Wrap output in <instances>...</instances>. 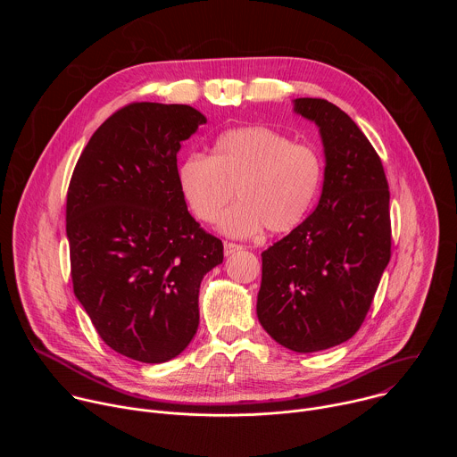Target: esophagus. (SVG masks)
<instances>
[{"instance_id": "34e87169", "label": "esophagus", "mask_w": 457, "mask_h": 457, "mask_svg": "<svg viewBox=\"0 0 457 457\" xmlns=\"http://www.w3.org/2000/svg\"><path fill=\"white\" fill-rule=\"evenodd\" d=\"M242 249H244V245H240V244H233V242H226L224 244V254L226 256H229V254H233L237 251H242Z\"/></svg>"}]
</instances>
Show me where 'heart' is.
<instances>
[{
  "mask_svg": "<svg viewBox=\"0 0 457 457\" xmlns=\"http://www.w3.org/2000/svg\"><path fill=\"white\" fill-rule=\"evenodd\" d=\"M321 177V157L312 146L260 124L222 132L212 157L195 152L177 168L182 199L201 222H215L237 189L240 201L220 219V231L229 237H253L264 228L293 231L314 206Z\"/></svg>",
  "mask_w": 457,
  "mask_h": 457,
  "instance_id": "heart-1",
  "label": "heart"
}]
</instances>
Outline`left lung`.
I'll return each instance as SVG.
<instances>
[{
  "mask_svg": "<svg viewBox=\"0 0 457 457\" xmlns=\"http://www.w3.org/2000/svg\"><path fill=\"white\" fill-rule=\"evenodd\" d=\"M325 154L316 210L262 253L258 321L280 345L316 353L353 338L390 260L388 184L358 124L325 99H295Z\"/></svg>",
  "mask_w": 457,
  "mask_h": 457,
  "instance_id": "obj_1",
  "label": "left lung"
}]
</instances>
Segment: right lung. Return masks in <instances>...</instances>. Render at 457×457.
Wrapping results in <instances>:
<instances>
[{"instance_id": "right-lung-1", "label": "right lung", "mask_w": 457, "mask_h": 457, "mask_svg": "<svg viewBox=\"0 0 457 457\" xmlns=\"http://www.w3.org/2000/svg\"><path fill=\"white\" fill-rule=\"evenodd\" d=\"M206 117L132 103L90 137L67 193L74 293L97 335L143 363L179 356L199 328V287L222 242L182 199L177 154Z\"/></svg>"}]
</instances>
